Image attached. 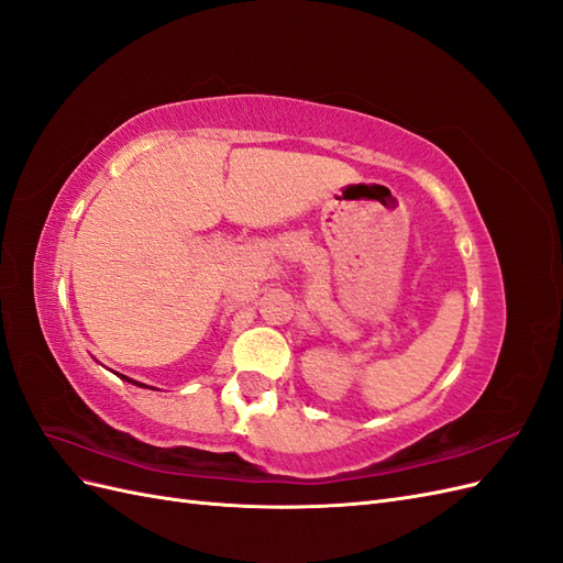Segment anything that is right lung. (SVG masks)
<instances>
[{
  "label": "right lung",
  "mask_w": 563,
  "mask_h": 563,
  "mask_svg": "<svg viewBox=\"0 0 563 563\" xmlns=\"http://www.w3.org/2000/svg\"><path fill=\"white\" fill-rule=\"evenodd\" d=\"M117 376H119V373H117ZM119 378H122V380H126V383H133V385H139V387H145L143 383H135V380H131V378H126V376H119Z\"/></svg>",
  "instance_id": "obj_1"
}]
</instances>
